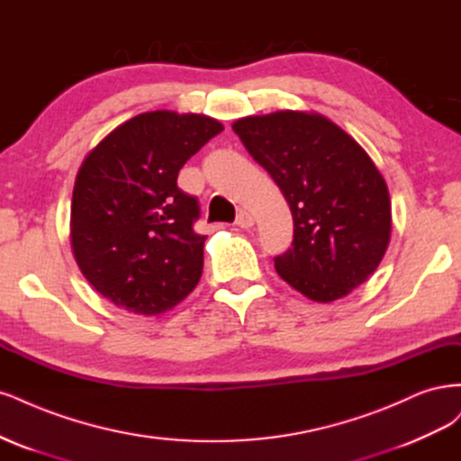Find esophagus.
Returning a JSON list of instances; mask_svg holds the SVG:
<instances>
[{
	"instance_id": "obj_1",
	"label": "esophagus",
	"mask_w": 461,
	"mask_h": 461,
	"mask_svg": "<svg viewBox=\"0 0 461 461\" xmlns=\"http://www.w3.org/2000/svg\"><path fill=\"white\" fill-rule=\"evenodd\" d=\"M235 224L240 226V228H245V230H249V228L255 226V218H252V214H250V212H247V211H241L240 214H237Z\"/></svg>"
}]
</instances>
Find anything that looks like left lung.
Wrapping results in <instances>:
<instances>
[{
    "mask_svg": "<svg viewBox=\"0 0 461 461\" xmlns=\"http://www.w3.org/2000/svg\"><path fill=\"white\" fill-rule=\"evenodd\" d=\"M250 157L272 176L293 214L279 277L314 303H333L377 270L391 241L387 184L360 143L330 118L276 111L235 121Z\"/></svg>",
    "mask_w": 461,
    "mask_h": 461,
    "instance_id": "obj_1",
    "label": "left lung"
}]
</instances>
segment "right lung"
<instances>
[{"label": "right lung", "mask_w": 461, "mask_h": 461, "mask_svg": "<svg viewBox=\"0 0 461 461\" xmlns=\"http://www.w3.org/2000/svg\"><path fill=\"white\" fill-rule=\"evenodd\" d=\"M221 130L206 114L141 113L86 155L72 191L70 245L84 277L118 308L165 314L199 284V203L176 180Z\"/></svg>", "instance_id": "right-lung-1"}]
</instances>
